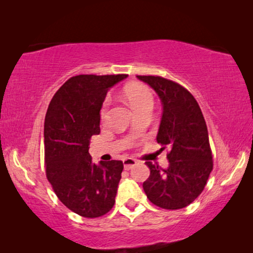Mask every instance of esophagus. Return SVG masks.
<instances>
[{
  "label": "esophagus",
  "instance_id": "34e87169",
  "mask_svg": "<svg viewBox=\"0 0 253 253\" xmlns=\"http://www.w3.org/2000/svg\"><path fill=\"white\" fill-rule=\"evenodd\" d=\"M136 164H137V161L131 157H127L124 160V169L126 170H129L130 169L134 168Z\"/></svg>",
  "mask_w": 253,
  "mask_h": 253
}]
</instances>
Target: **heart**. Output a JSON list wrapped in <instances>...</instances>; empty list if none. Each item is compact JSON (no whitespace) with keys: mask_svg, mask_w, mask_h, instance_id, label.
Masks as SVG:
<instances>
[{"mask_svg":"<svg viewBox=\"0 0 253 253\" xmlns=\"http://www.w3.org/2000/svg\"><path fill=\"white\" fill-rule=\"evenodd\" d=\"M125 97L128 104L134 111L146 108V107H153L154 105V98L151 89L144 84H129L127 85L125 89ZM110 105V99L108 97L106 98L102 102L101 109H100V117L101 119H105L108 113V108Z\"/></svg>","mask_w":253,"mask_h":253,"instance_id":"heart-1","label":"heart"}]
</instances>
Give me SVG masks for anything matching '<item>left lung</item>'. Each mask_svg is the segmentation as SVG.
Returning a JSON list of instances; mask_svg holds the SVG:
<instances>
[{
	"mask_svg": "<svg viewBox=\"0 0 253 253\" xmlns=\"http://www.w3.org/2000/svg\"><path fill=\"white\" fill-rule=\"evenodd\" d=\"M137 78L160 97L163 113L156 140L170 149L166 169L146 162L151 175L143 183V188L148 200L157 207L185 208L202 193L213 169L203 114L195 98L181 84L158 76Z\"/></svg>",
	"mask_w": 253,
	"mask_h": 253,
	"instance_id": "8db88e82",
	"label": "left lung"
}]
</instances>
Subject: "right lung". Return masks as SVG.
Returning a JSON list of instances; mask_svg holds the SVG:
<instances>
[{"label": "right lung", "instance_id": "add662e5", "mask_svg": "<svg viewBox=\"0 0 253 253\" xmlns=\"http://www.w3.org/2000/svg\"><path fill=\"white\" fill-rule=\"evenodd\" d=\"M127 77H72L55 92L46 111V177L59 200L81 216H101L115 204L123 162L95 164L88 151L91 136L100 132V109L107 91Z\"/></svg>", "mask_w": 253, "mask_h": 253}]
</instances>
